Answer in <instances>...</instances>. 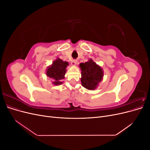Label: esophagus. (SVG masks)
Wrapping results in <instances>:
<instances>
[{
    "label": "esophagus",
    "instance_id": "34e87169",
    "mask_svg": "<svg viewBox=\"0 0 150 150\" xmlns=\"http://www.w3.org/2000/svg\"><path fill=\"white\" fill-rule=\"evenodd\" d=\"M76 63H77V61L76 59H73L71 61V64L72 66H75L76 64Z\"/></svg>",
    "mask_w": 150,
    "mask_h": 150
}]
</instances>
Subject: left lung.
Masks as SVG:
<instances>
[{
    "label": "left lung",
    "mask_w": 150,
    "mask_h": 150,
    "mask_svg": "<svg viewBox=\"0 0 150 150\" xmlns=\"http://www.w3.org/2000/svg\"><path fill=\"white\" fill-rule=\"evenodd\" d=\"M81 83L83 86L89 90H93L101 82L103 72L100 66H98L92 59L85 63H81Z\"/></svg>",
    "instance_id": "left-lung-1"
}]
</instances>
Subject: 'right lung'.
<instances>
[{
  "label": "right lung",
  "instance_id": "right-lung-1",
  "mask_svg": "<svg viewBox=\"0 0 150 150\" xmlns=\"http://www.w3.org/2000/svg\"><path fill=\"white\" fill-rule=\"evenodd\" d=\"M68 62H64L57 58L55 61L53 62L52 64L47 68L46 74L49 78L55 80L53 82L55 85L62 84L61 81L64 78L66 72V68Z\"/></svg>",
  "mask_w": 150,
  "mask_h": 150
}]
</instances>
